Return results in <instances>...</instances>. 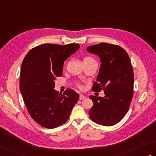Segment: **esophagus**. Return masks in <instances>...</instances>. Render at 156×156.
<instances>
[{
    "label": "esophagus",
    "instance_id": "obj_1",
    "mask_svg": "<svg viewBox=\"0 0 156 156\" xmlns=\"http://www.w3.org/2000/svg\"><path fill=\"white\" fill-rule=\"evenodd\" d=\"M86 98H85V96L84 95H82V94H80V98H79V99H80V100H84V99H85Z\"/></svg>",
    "mask_w": 156,
    "mask_h": 156
}]
</instances>
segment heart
<instances>
[{
  "instance_id": "b5f03b06",
  "label": "heart",
  "mask_w": 156,
  "mask_h": 156,
  "mask_svg": "<svg viewBox=\"0 0 156 156\" xmlns=\"http://www.w3.org/2000/svg\"><path fill=\"white\" fill-rule=\"evenodd\" d=\"M93 60H94V59H93L91 57H89V56H87V57H85L84 58V63H85V62L90 61H93ZM78 87H79V88H82L80 84H78Z\"/></svg>"
}]
</instances>
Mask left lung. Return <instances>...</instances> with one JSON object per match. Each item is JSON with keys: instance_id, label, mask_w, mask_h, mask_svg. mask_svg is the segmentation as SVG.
<instances>
[{"instance_id": "1", "label": "left lung", "mask_w": 156, "mask_h": 156, "mask_svg": "<svg viewBox=\"0 0 156 156\" xmlns=\"http://www.w3.org/2000/svg\"><path fill=\"white\" fill-rule=\"evenodd\" d=\"M98 55L101 66L93 84V91L104 90V98L90 95L93 105L89 115L93 121L101 126L115 125L125 117L133 97L134 73L126 51L121 46L101 43L87 48Z\"/></svg>"}]
</instances>
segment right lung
Instances as JSON below:
<instances>
[{
    "label": "right lung",
    "instance_id": "add662e5",
    "mask_svg": "<svg viewBox=\"0 0 156 156\" xmlns=\"http://www.w3.org/2000/svg\"><path fill=\"white\" fill-rule=\"evenodd\" d=\"M80 46L45 44L27 54L22 63L20 90L34 121L46 128H55L68 120L79 95L72 89L56 91L55 80L63 74L64 61Z\"/></svg>",
    "mask_w": 156,
    "mask_h": 156
}]
</instances>
